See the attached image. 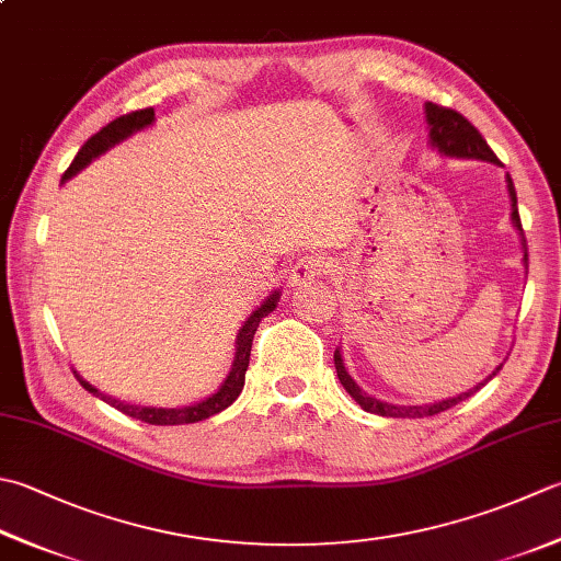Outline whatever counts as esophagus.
<instances>
[{
	"instance_id": "obj_1",
	"label": "esophagus",
	"mask_w": 561,
	"mask_h": 561,
	"mask_svg": "<svg viewBox=\"0 0 561 561\" xmlns=\"http://www.w3.org/2000/svg\"><path fill=\"white\" fill-rule=\"evenodd\" d=\"M331 267V262L321 255H304L291 265L289 270V284L291 287H299V284L311 282L316 277H323V274Z\"/></svg>"
}]
</instances>
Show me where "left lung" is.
<instances>
[{"label": "left lung", "instance_id": "1", "mask_svg": "<svg viewBox=\"0 0 561 561\" xmlns=\"http://www.w3.org/2000/svg\"><path fill=\"white\" fill-rule=\"evenodd\" d=\"M425 114H427V126H431V140L433 146L443 152V156H453V158H474V160H489V162H496L499 164V158L496 152H493L489 148V142L484 140V136L479 134V130L469 124V121L455 112V108L449 106H440V104H433L427 102L425 104ZM508 194H511V202H513V224L515 228L520 230L523 233V224H520V214H518V196H515V186H513V180L508 174ZM525 240V236H523ZM525 245V243H523ZM525 265H528V248H525ZM335 369H337V379L340 383H343L345 391L353 397L362 409L369 411V413H377V415H387V419H425V415H437L443 413L447 409H453V405H457L459 401L469 399L471 393L479 391L484 383L496 375V369L493 375L484 381L479 383V387L469 389L465 393H459V397H453V399H445V401H437V403H427V405H393V403H387V401H377L367 397L365 391H362L357 383L353 381V377L347 375L345 371V365H343V357H340V350H335Z\"/></svg>", "mask_w": 561, "mask_h": 561}]
</instances>
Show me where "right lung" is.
<instances>
[{
  "mask_svg": "<svg viewBox=\"0 0 561 561\" xmlns=\"http://www.w3.org/2000/svg\"><path fill=\"white\" fill-rule=\"evenodd\" d=\"M152 118H156V112H152V108H138V112H130V114H124V116H118L114 121H108L104 128H99L96 134L80 148V152H77V156H75L70 168L65 170L62 182L70 180L75 172H80L87 162H92V158L102 156L104 150L116 146L118 140L128 138L130 134H134V130H140V128L150 126ZM277 299H279V291H274L270 299L260 306L257 311H252V316L248 318L245 325L240 328L233 369H230V375L226 377L224 387L218 389L216 393H211V397H208L206 401H199V403H194V405H184V409H140V405H130V403H124V401H118V399L106 397V393H102V391H96L92 383L84 381L80 375H77V371H75V377H77V381H80L87 391L94 393V397H99L102 401H106L108 405H114L116 411L126 413V415H130V419L142 421V423H150V425H184V423H196V421L211 419V415L228 409V405L240 397V391H243L245 371H248V365H250L252 337H255V331H257V325H260L262 318L274 311V306H277Z\"/></svg>",
  "mask_w": 561,
  "mask_h": 561,
  "instance_id": "add662e5",
  "label": "right lung"
}]
</instances>
